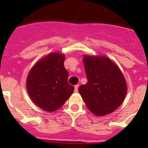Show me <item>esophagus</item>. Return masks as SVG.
I'll use <instances>...</instances> for the list:
<instances>
[{
    "label": "esophagus",
    "instance_id": "obj_1",
    "mask_svg": "<svg viewBox=\"0 0 148 148\" xmlns=\"http://www.w3.org/2000/svg\"><path fill=\"white\" fill-rule=\"evenodd\" d=\"M78 85L77 84V85L75 86V92H78Z\"/></svg>",
    "mask_w": 148,
    "mask_h": 148
}]
</instances>
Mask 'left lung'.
I'll use <instances>...</instances> for the list:
<instances>
[{"label":"left lung","instance_id":"1","mask_svg":"<svg viewBox=\"0 0 148 148\" xmlns=\"http://www.w3.org/2000/svg\"><path fill=\"white\" fill-rule=\"evenodd\" d=\"M84 64L87 83L78 91L87 108L99 116L113 113L127 93V84L119 68L106 57L85 56Z\"/></svg>","mask_w":148,"mask_h":148}]
</instances>
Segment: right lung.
I'll return each instance as SVG.
<instances>
[{
	"instance_id": "1",
	"label": "right lung",
	"mask_w": 148,
	"mask_h": 148,
	"mask_svg": "<svg viewBox=\"0 0 148 148\" xmlns=\"http://www.w3.org/2000/svg\"><path fill=\"white\" fill-rule=\"evenodd\" d=\"M64 56L51 53L36 63L27 80L29 95L39 108L48 112L58 110L70 98L74 87L68 83Z\"/></svg>"
}]
</instances>
